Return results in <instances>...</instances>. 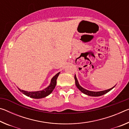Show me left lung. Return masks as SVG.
<instances>
[{"label":"left lung","instance_id":"8db88e82","mask_svg":"<svg viewBox=\"0 0 129 129\" xmlns=\"http://www.w3.org/2000/svg\"><path fill=\"white\" fill-rule=\"evenodd\" d=\"M75 84H76V86H77V88L79 89V90L81 91L82 93H83L86 95H88L89 96H92V97H98V96H101V95H104V94H106L108 92H109V91H110L112 89L114 88V86H115V85L114 86H113V88L109 89H107V90H105L99 91H90V90H87V89H84V88H82V87L80 85L79 82H78V80H77V77H76V75L75 76Z\"/></svg>","mask_w":129,"mask_h":129}]
</instances>
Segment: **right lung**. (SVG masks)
<instances>
[{
    "mask_svg": "<svg viewBox=\"0 0 129 129\" xmlns=\"http://www.w3.org/2000/svg\"><path fill=\"white\" fill-rule=\"evenodd\" d=\"M60 72H58L57 73L55 76H54L51 81V83L48 86H47L46 88L42 90L39 91H28L24 90H21L20 88H19V90H20L21 93L24 94L29 97L30 98H33V99H42V98H44L47 97L48 95L51 94L54 89L55 88V86L56 85V80L57 78L58 75H59Z\"/></svg>",
    "mask_w": 129,
    "mask_h": 129,
    "instance_id": "obj_1",
    "label": "right lung"
}]
</instances>
